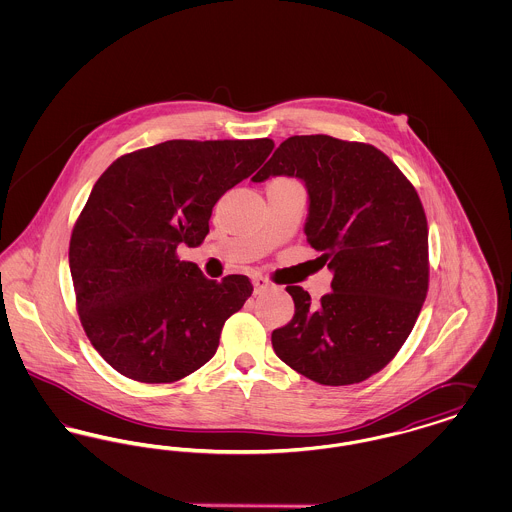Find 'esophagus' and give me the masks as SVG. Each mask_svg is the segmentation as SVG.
<instances>
[{"instance_id":"obj_1","label":"esophagus","mask_w":512,"mask_h":512,"mask_svg":"<svg viewBox=\"0 0 512 512\" xmlns=\"http://www.w3.org/2000/svg\"><path fill=\"white\" fill-rule=\"evenodd\" d=\"M268 288V280L267 278H263V276H255L253 278V292L261 293L265 292Z\"/></svg>"}]
</instances>
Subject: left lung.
Returning a JSON list of instances; mask_svg holds the SVG:
<instances>
[{"mask_svg": "<svg viewBox=\"0 0 512 512\" xmlns=\"http://www.w3.org/2000/svg\"><path fill=\"white\" fill-rule=\"evenodd\" d=\"M303 182L305 236L330 268L320 303L288 286L295 315L274 353L324 386L359 384L409 338L428 292V224L413 184L380 149L332 136H292L251 180Z\"/></svg>", "mask_w": 512, "mask_h": 512, "instance_id": "obj_1", "label": "left lung"}]
</instances>
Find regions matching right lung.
<instances>
[{
    "label": "right lung",
    "instance_id": "1",
    "mask_svg": "<svg viewBox=\"0 0 512 512\" xmlns=\"http://www.w3.org/2000/svg\"><path fill=\"white\" fill-rule=\"evenodd\" d=\"M272 147L268 138L169 140L122 155L99 176L74 226L69 267L82 326L122 376L167 384L217 353L251 280H209L176 249L203 244L220 195Z\"/></svg>",
    "mask_w": 512,
    "mask_h": 512
}]
</instances>
